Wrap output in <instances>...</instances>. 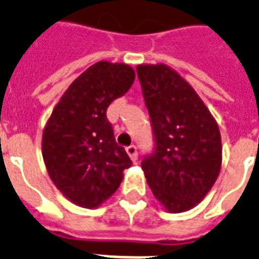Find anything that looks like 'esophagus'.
Instances as JSON below:
<instances>
[{"mask_svg": "<svg viewBox=\"0 0 259 259\" xmlns=\"http://www.w3.org/2000/svg\"><path fill=\"white\" fill-rule=\"evenodd\" d=\"M125 150H127V154L130 155V158H131L132 162L138 161V150H136V146L131 144V146H128Z\"/></svg>", "mask_w": 259, "mask_h": 259, "instance_id": "34e87169", "label": "esophagus"}]
</instances>
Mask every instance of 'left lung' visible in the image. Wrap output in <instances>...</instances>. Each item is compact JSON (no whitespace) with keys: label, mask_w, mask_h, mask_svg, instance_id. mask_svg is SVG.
<instances>
[{"label":"left lung","mask_w":259,"mask_h":259,"mask_svg":"<svg viewBox=\"0 0 259 259\" xmlns=\"http://www.w3.org/2000/svg\"><path fill=\"white\" fill-rule=\"evenodd\" d=\"M136 71L155 142L154 152L142 161L147 184L166 211H189L220 173L218 123L193 88L169 66L139 65Z\"/></svg>","instance_id":"8db88e82"}]
</instances>
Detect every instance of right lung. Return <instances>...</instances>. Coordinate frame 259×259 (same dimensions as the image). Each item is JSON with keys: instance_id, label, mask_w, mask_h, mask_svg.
<instances>
[{"instance_id": "1", "label": "right lung", "mask_w": 259, "mask_h": 259, "mask_svg": "<svg viewBox=\"0 0 259 259\" xmlns=\"http://www.w3.org/2000/svg\"><path fill=\"white\" fill-rule=\"evenodd\" d=\"M134 81L135 71L125 63H94L69 86L44 127L41 151L50 178L77 205H101L132 165L116 143L107 109Z\"/></svg>"}]
</instances>
